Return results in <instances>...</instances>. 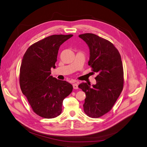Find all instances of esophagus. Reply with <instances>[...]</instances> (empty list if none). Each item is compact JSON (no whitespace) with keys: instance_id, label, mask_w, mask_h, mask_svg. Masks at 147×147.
Wrapping results in <instances>:
<instances>
[{"instance_id":"obj_1","label":"esophagus","mask_w":147,"mask_h":147,"mask_svg":"<svg viewBox=\"0 0 147 147\" xmlns=\"http://www.w3.org/2000/svg\"><path fill=\"white\" fill-rule=\"evenodd\" d=\"M73 87L75 89V90H77V89L78 88V84L77 83H74L73 84Z\"/></svg>"}]
</instances>
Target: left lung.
<instances>
[{"instance_id": "left-lung-1", "label": "left lung", "mask_w": 147, "mask_h": 147, "mask_svg": "<svg viewBox=\"0 0 147 147\" xmlns=\"http://www.w3.org/2000/svg\"><path fill=\"white\" fill-rule=\"evenodd\" d=\"M90 49L88 65L96 73V84L82 83L78 88L85 92L84 112L99 118L109 112L123 90L124 73L121 56L113 44L94 34L79 35Z\"/></svg>"}]
</instances>
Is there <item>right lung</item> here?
<instances>
[{"mask_svg":"<svg viewBox=\"0 0 147 147\" xmlns=\"http://www.w3.org/2000/svg\"><path fill=\"white\" fill-rule=\"evenodd\" d=\"M73 35H53L30 46L22 59L20 84L34 112L45 118L61 113L63 100L73 90L66 81L51 75L60 46Z\"/></svg>","mask_w":147,"mask_h":147,"instance_id":"add662e5","label":"right lung"}]
</instances>
